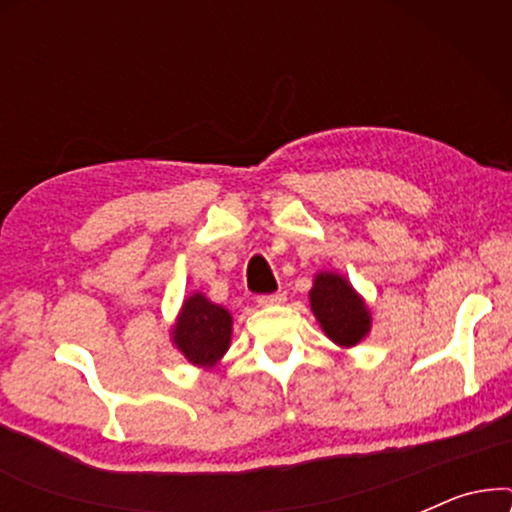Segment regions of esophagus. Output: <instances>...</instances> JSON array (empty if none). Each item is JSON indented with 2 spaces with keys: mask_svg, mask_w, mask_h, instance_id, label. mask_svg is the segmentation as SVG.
I'll use <instances>...</instances> for the list:
<instances>
[{
  "mask_svg": "<svg viewBox=\"0 0 512 512\" xmlns=\"http://www.w3.org/2000/svg\"><path fill=\"white\" fill-rule=\"evenodd\" d=\"M284 300H286V293L277 291V293H265V296H258V298H256V303L261 305V307H270V305H279V303H284Z\"/></svg>",
  "mask_w": 512,
  "mask_h": 512,
  "instance_id": "1",
  "label": "esophagus"
}]
</instances>
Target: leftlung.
<instances>
[{
	"label": "left lung",
	"mask_w": 512,
	"mask_h": 512,
	"mask_svg": "<svg viewBox=\"0 0 512 512\" xmlns=\"http://www.w3.org/2000/svg\"><path fill=\"white\" fill-rule=\"evenodd\" d=\"M314 317L319 319L328 338L342 347H354L370 331L366 303L359 298L345 277L321 272L310 291Z\"/></svg>",
	"instance_id": "left-lung-1"
}]
</instances>
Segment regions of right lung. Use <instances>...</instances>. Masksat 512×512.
<instances>
[{
  "label": "right lung",
  "mask_w": 512,
  "mask_h": 512,
  "mask_svg": "<svg viewBox=\"0 0 512 512\" xmlns=\"http://www.w3.org/2000/svg\"><path fill=\"white\" fill-rule=\"evenodd\" d=\"M230 331H233V319H230L228 310L209 303L202 293H195L184 303L172 338L174 345L195 366H212L226 354Z\"/></svg>",
  "instance_id": "add662e5"
}]
</instances>
